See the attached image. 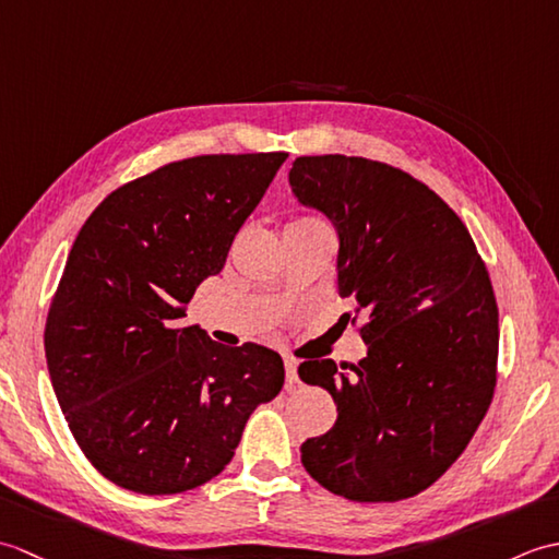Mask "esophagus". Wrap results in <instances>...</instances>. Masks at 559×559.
<instances>
[{
    "label": "esophagus",
    "mask_w": 559,
    "mask_h": 559,
    "mask_svg": "<svg viewBox=\"0 0 559 559\" xmlns=\"http://www.w3.org/2000/svg\"><path fill=\"white\" fill-rule=\"evenodd\" d=\"M283 365H286V382H288V386L300 384V377H298V360H295V358H286V360H283Z\"/></svg>",
    "instance_id": "esophagus-1"
}]
</instances>
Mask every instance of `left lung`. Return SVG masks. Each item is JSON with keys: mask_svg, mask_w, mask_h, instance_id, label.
<instances>
[{"mask_svg": "<svg viewBox=\"0 0 559 559\" xmlns=\"http://www.w3.org/2000/svg\"><path fill=\"white\" fill-rule=\"evenodd\" d=\"M288 182L334 223L338 293L367 343L358 365L298 367L338 408L300 447L302 466L353 502L406 500L442 478L490 408L500 329L488 269L456 213L386 163L302 156Z\"/></svg>", "mask_w": 559, "mask_h": 559, "instance_id": "8db88e82", "label": "left lung"}]
</instances>
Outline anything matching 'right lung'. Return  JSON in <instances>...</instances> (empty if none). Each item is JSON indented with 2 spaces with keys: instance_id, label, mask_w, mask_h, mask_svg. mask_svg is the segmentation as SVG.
Instances as JSON below:
<instances>
[{
  "instance_id": "right-lung-1",
  "label": "right lung",
  "mask_w": 559,
  "mask_h": 559,
  "mask_svg": "<svg viewBox=\"0 0 559 559\" xmlns=\"http://www.w3.org/2000/svg\"><path fill=\"white\" fill-rule=\"evenodd\" d=\"M286 158L168 163L105 197L76 235L45 324L47 370L76 444L124 490L204 485L278 396L276 350L225 348L182 319Z\"/></svg>"
}]
</instances>
